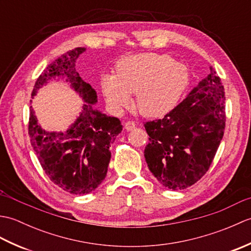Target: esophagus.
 <instances>
[{"instance_id":"obj_1","label":"esophagus","mask_w":251,"mask_h":251,"mask_svg":"<svg viewBox=\"0 0 251 251\" xmlns=\"http://www.w3.org/2000/svg\"><path fill=\"white\" fill-rule=\"evenodd\" d=\"M135 127H136V124H135L134 122H131V121L126 122L125 124H124V128H125L127 131H129V130L135 129Z\"/></svg>"}]
</instances>
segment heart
<instances>
[{
    "mask_svg": "<svg viewBox=\"0 0 251 251\" xmlns=\"http://www.w3.org/2000/svg\"><path fill=\"white\" fill-rule=\"evenodd\" d=\"M189 83L186 68L164 54L142 52L127 56L116 63L114 74L101 78L105 101L121 111L136 94V106L143 115L166 114L177 104Z\"/></svg>",
    "mask_w": 251,
    "mask_h": 251,
    "instance_id": "1",
    "label": "heart"
}]
</instances>
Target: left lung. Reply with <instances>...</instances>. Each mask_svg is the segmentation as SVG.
I'll return each mask as SVG.
<instances>
[{
  "label": "left lung",
  "mask_w": 251,
  "mask_h": 251,
  "mask_svg": "<svg viewBox=\"0 0 251 251\" xmlns=\"http://www.w3.org/2000/svg\"><path fill=\"white\" fill-rule=\"evenodd\" d=\"M145 149L150 172L165 188H189L214 159L226 127V97L220 77L210 73L162 120L147 122Z\"/></svg>",
  "instance_id": "8db88e82"
}]
</instances>
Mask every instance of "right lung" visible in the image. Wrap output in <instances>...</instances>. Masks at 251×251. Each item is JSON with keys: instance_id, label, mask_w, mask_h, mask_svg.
Returning a JSON list of instances; mask_svg holds the SVG:
<instances>
[{"instance_id": "1", "label": "right lung", "mask_w": 251, "mask_h": 251, "mask_svg": "<svg viewBox=\"0 0 251 251\" xmlns=\"http://www.w3.org/2000/svg\"><path fill=\"white\" fill-rule=\"evenodd\" d=\"M77 47L67 51L47 67L35 82L32 99L52 79H63L84 100L82 111L66 131H47L41 127L30 106L29 136L45 174L56 185L75 195L88 194L104 180L111 159L110 147L123 129L116 117L103 114L94 105L97 93L75 70ZM32 102V100H31Z\"/></svg>"}]
</instances>
